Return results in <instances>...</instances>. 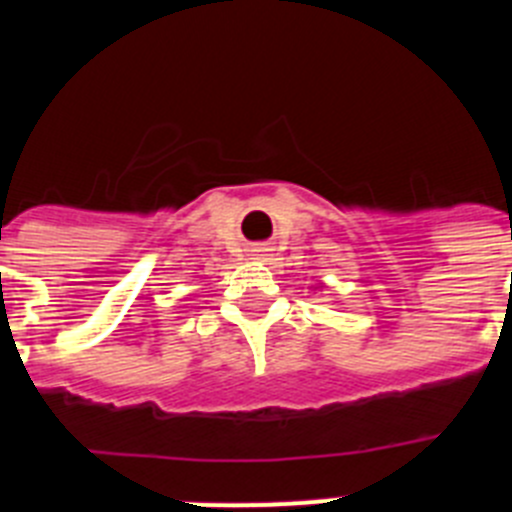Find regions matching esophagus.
<instances>
[{
  "instance_id": "obj_1",
  "label": "esophagus",
  "mask_w": 512,
  "mask_h": 512,
  "mask_svg": "<svg viewBox=\"0 0 512 512\" xmlns=\"http://www.w3.org/2000/svg\"><path fill=\"white\" fill-rule=\"evenodd\" d=\"M256 256H261V253H256Z\"/></svg>"
}]
</instances>
